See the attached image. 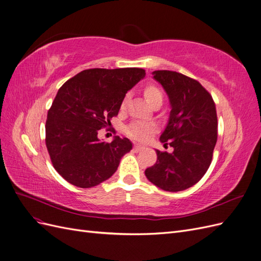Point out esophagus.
Masks as SVG:
<instances>
[{
    "instance_id": "obj_1",
    "label": "esophagus",
    "mask_w": 261,
    "mask_h": 261,
    "mask_svg": "<svg viewBox=\"0 0 261 261\" xmlns=\"http://www.w3.org/2000/svg\"><path fill=\"white\" fill-rule=\"evenodd\" d=\"M134 149H135V151H136V152H139V151H141V150H144V149H145V147H144V146H141V145L136 144V145H135V147H134Z\"/></svg>"
}]
</instances>
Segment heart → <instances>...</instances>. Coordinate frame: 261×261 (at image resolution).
<instances>
[{"instance_id": "1", "label": "heart", "mask_w": 261, "mask_h": 261, "mask_svg": "<svg viewBox=\"0 0 261 261\" xmlns=\"http://www.w3.org/2000/svg\"><path fill=\"white\" fill-rule=\"evenodd\" d=\"M143 94L145 100L148 102L150 106H155V105H161L163 101V94L160 91V89L158 87L153 86V85H148L146 86L144 90H143ZM126 103H127V97H125L121 103V109L123 110L126 107ZM155 128L152 124H147V123H140V122H134L132 123L126 133L133 138L145 141L147 140L150 136L152 135L154 133Z\"/></svg>"}]
</instances>
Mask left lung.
<instances>
[{
  "mask_svg": "<svg viewBox=\"0 0 261 261\" xmlns=\"http://www.w3.org/2000/svg\"><path fill=\"white\" fill-rule=\"evenodd\" d=\"M170 102L169 120L160 136L173 152L155 149L156 162L145 171L153 185L180 192L199 181L210 167L218 138V118L210 93L195 80L171 70H154Z\"/></svg>",
  "mask_w": 261,
  "mask_h": 261,
  "instance_id": "1",
  "label": "left lung"
}]
</instances>
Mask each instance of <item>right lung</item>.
I'll use <instances>...</instances> for the list:
<instances>
[{
  "mask_svg": "<svg viewBox=\"0 0 261 261\" xmlns=\"http://www.w3.org/2000/svg\"><path fill=\"white\" fill-rule=\"evenodd\" d=\"M146 76L143 68H92L68 80L59 89L45 123V144L54 169L77 187L97 186L111 177L132 141L98 132L118 114L125 94Z\"/></svg>",
  "mask_w": 261,
  "mask_h": 261,
  "instance_id": "right-lung-1",
  "label": "right lung"
}]
</instances>
